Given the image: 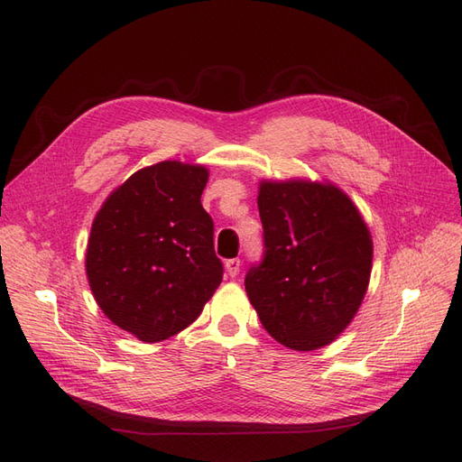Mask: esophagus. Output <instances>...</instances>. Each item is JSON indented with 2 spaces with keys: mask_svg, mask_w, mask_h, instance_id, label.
I'll list each match as a JSON object with an SVG mask.
<instances>
[{
  "mask_svg": "<svg viewBox=\"0 0 462 462\" xmlns=\"http://www.w3.org/2000/svg\"><path fill=\"white\" fill-rule=\"evenodd\" d=\"M226 270H227V273H229L231 277H236V275H239V272H241V260H239V258L227 260V262H226Z\"/></svg>",
  "mask_w": 462,
  "mask_h": 462,
  "instance_id": "1",
  "label": "esophagus"
}]
</instances>
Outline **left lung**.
Masks as SVG:
<instances>
[{
  "label": "left lung",
  "instance_id": "8db88e82",
  "mask_svg": "<svg viewBox=\"0 0 462 462\" xmlns=\"http://www.w3.org/2000/svg\"><path fill=\"white\" fill-rule=\"evenodd\" d=\"M263 260L245 289L262 326L292 351L329 345L356 316L372 272V235L329 180H260Z\"/></svg>",
  "mask_w": 462,
  "mask_h": 462
}]
</instances>
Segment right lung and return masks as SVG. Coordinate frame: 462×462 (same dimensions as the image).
<instances>
[{
	"label": "right lung",
	"mask_w": 462,
	"mask_h": 462,
	"mask_svg": "<svg viewBox=\"0 0 462 462\" xmlns=\"http://www.w3.org/2000/svg\"><path fill=\"white\" fill-rule=\"evenodd\" d=\"M204 165L143 167L109 194L92 221L87 277L102 312L158 343L197 319L223 279L214 221L200 197Z\"/></svg>",
	"instance_id": "right-lung-1"
}]
</instances>
